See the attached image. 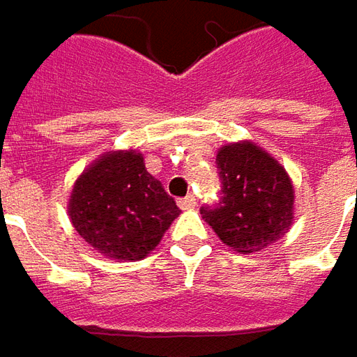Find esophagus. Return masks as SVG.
<instances>
[{"label":"esophagus","instance_id":"esophagus-1","mask_svg":"<svg viewBox=\"0 0 357 357\" xmlns=\"http://www.w3.org/2000/svg\"><path fill=\"white\" fill-rule=\"evenodd\" d=\"M197 206V199L192 197V195H188L185 199H178V208L181 211H190V208H195Z\"/></svg>","mask_w":357,"mask_h":357}]
</instances>
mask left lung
I'll list each match as a JSON object with an SVG mask.
<instances>
[{"label":"left lung","instance_id":"left-lung-1","mask_svg":"<svg viewBox=\"0 0 357 357\" xmlns=\"http://www.w3.org/2000/svg\"><path fill=\"white\" fill-rule=\"evenodd\" d=\"M222 199L200 214L228 248L260 252L294 222V185L276 158L252 141L228 143L216 153Z\"/></svg>","mask_w":357,"mask_h":357}]
</instances>
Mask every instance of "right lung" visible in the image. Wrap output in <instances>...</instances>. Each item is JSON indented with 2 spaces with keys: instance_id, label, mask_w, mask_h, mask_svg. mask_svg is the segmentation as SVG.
Here are the masks:
<instances>
[{
  "instance_id": "add662e5",
  "label": "right lung",
  "mask_w": 357,
  "mask_h": 357,
  "mask_svg": "<svg viewBox=\"0 0 357 357\" xmlns=\"http://www.w3.org/2000/svg\"><path fill=\"white\" fill-rule=\"evenodd\" d=\"M67 213L79 236L111 260H143L181 214L139 151H109L77 176Z\"/></svg>"
}]
</instances>
